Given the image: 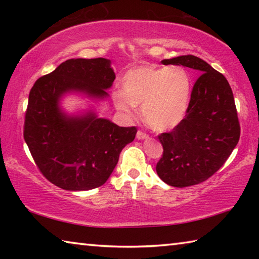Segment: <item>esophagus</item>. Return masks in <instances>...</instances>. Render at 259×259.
Wrapping results in <instances>:
<instances>
[{
  "label": "esophagus",
  "mask_w": 259,
  "mask_h": 259,
  "mask_svg": "<svg viewBox=\"0 0 259 259\" xmlns=\"http://www.w3.org/2000/svg\"><path fill=\"white\" fill-rule=\"evenodd\" d=\"M136 138L139 139V140L146 139V138H148V135H146V134L144 133V131H142V130H138V131H137V135H136Z\"/></svg>",
  "instance_id": "1"
}]
</instances>
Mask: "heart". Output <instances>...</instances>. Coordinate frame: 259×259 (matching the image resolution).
<instances>
[{
    "label": "heart",
    "mask_w": 259,
    "mask_h": 259,
    "mask_svg": "<svg viewBox=\"0 0 259 259\" xmlns=\"http://www.w3.org/2000/svg\"><path fill=\"white\" fill-rule=\"evenodd\" d=\"M191 98V77L181 66L143 65L125 73L122 91L113 94L119 111L134 115L142 106L146 123L157 131L174 129L185 117Z\"/></svg>",
    "instance_id": "heart-1"
}]
</instances>
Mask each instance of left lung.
<instances>
[{
	"mask_svg": "<svg viewBox=\"0 0 259 259\" xmlns=\"http://www.w3.org/2000/svg\"><path fill=\"white\" fill-rule=\"evenodd\" d=\"M162 64L193 68L200 76L185 117L170 133L159 135L163 154L156 172L170 186L196 185L221 169L239 142L233 93L226 77L199 57L179 56Z\"/></svg>",
	"mask_w": 259,
	"mask_h": 259,
	"instance_id": "1",
	"label": "left lung"
}]
</instances>
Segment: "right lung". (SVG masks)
Returning <instances> with one entry per match:
<instances>
[{
	"instance_id": "add662e5",
	"label": "right lung",
	"mask_w": 259,
	"mask_h": 259,
	"mask_svg": "<svg viewBox=\"0 0 259 259\" xmlns=\"http://www.w3.org/2000/svg\"><path fill=\"white\" fill-rule=\"evenodd\" d=\"M114 80L108 59H68L30 89L24 138L37 168L54 185L66 191L102 186L121 151L135 139L136 126H119L94 112L69 116L59 106L61 96L72 91L107 97Z\"/></svg>"
}]
</instances>
